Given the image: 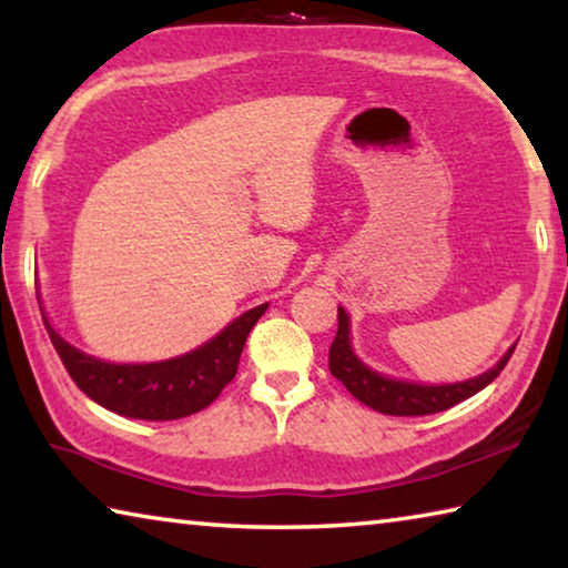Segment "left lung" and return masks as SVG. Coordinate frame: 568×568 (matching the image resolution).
Returning a JSON list of instances; mask_svg holds the SVG:
<instances>
[{
	"mask_svg": "<svg viewBox=\"0 0 568 568\" xmlns=\"http://www.w3.org/2000/svg\"><path fill=\"white\" fill-rule=\"evenodd\" d=\"M348 333V315H345L343 307H338V333H335V341L328 353V368L355 398L365 403V406H371L373 410L386 413V416H430V413L448 410L456 403L476 396L480 388H486L504 371V365L516 351L514 345L498 361L496 368L478 378H470L466 383H450V386H418V383L383 378L371 368H365L351 351Z\"/></svg>",
	"mask_w": 568,
	"mask_h": 568,
	"instance_id": "left-lung-1",
	"label": "left lung"
}]
</instances>
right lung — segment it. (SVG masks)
Instances as JSON below:
<instances>
[{"mask_svg": "<svg viewBox=\"0 0 568 568\" xmlns=\"http://www.w3.org/2000/svg\"><path fill=\"white\" fill-rule=\"evenodd\" d=\"M265 311L267 305H257L230 323L203 348L148 365H118L90 358L60 338L47 318L44 325L70 378L94 403L128 418L178 420L207 408L235 378L247 333Z\"/></svg>", "mask_w": 568, "mask_h": 568, "instance_id": "1", "label": "right lung"}]
</instances>
